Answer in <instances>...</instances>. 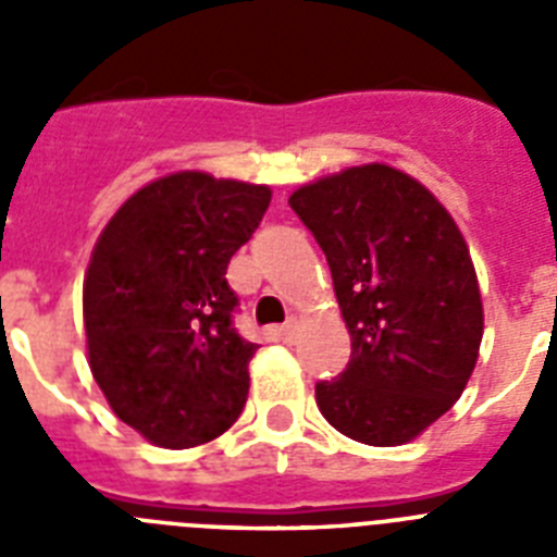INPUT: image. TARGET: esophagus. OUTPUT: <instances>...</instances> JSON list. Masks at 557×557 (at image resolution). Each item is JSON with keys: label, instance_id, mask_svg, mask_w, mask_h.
<instances>
[{"label": "esophagus", "instance_id": "esophagus-1", "mask_svg": "<svg viewBox=\"0 0 557 557\" xmlns=\"http://www.w3.org/2000/svg\"><path fill=\"white\" fill-rule=\"evenodd\" d=\"M275 334H278V339H282V343H293L295 334H298V321H295V318H289L284 326L275 329Z\"/></svg>", "mask_w": 557, "mask_h": 557}]
</instances>
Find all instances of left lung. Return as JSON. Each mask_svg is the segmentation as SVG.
<instances>
[{
  "label": "left lung",
  "instance_id": "1",
  "mask_svg": "<svg viewBox=\"0 0 557 557\" xmlns=\"http://www.w3.org/2000/svg\"><path fill=\"white\" fill-rule=\"evenodd\" d=\"M332 270L351 359L314 398L337 432L401 446L451 410L480 357L482 298L449 211L407 172L348 166L289 195Z\"/></svg>",
  "mask_w": 557,
  "mask_h": 557
}]
</instances>
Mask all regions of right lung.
<instances>
[{"mask_svg": "<svg viewBox=\"0 0 557 557\" xmlns=\"http://www.w3.org/2000/svg\"><path fill=\"white\" fill-rule=\"evenodd\" d=\"M270 195L172 172L131 195L97 239L83 282L88 366L116 418L150 444H209L243 412L259 346L236 334L225 270Z\"/></svg>", "mask_w": 557, "mask_h": 557, "instance_id": "obj_1", "label": "right lung"}]
</instances>
